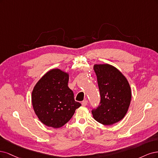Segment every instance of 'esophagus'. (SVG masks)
I'll return each instance as SVG.
<instances>
[{
  "label": "esophagus",
  "mask_w": 158,
  "mask_h": 158,
  "mask_svg": "<svg viewBox=\"0 0 158 158\" xmlns=\"http://www.w3.org/2000/svg\"><path fill=\"white\" fill-rule=\"evenodd\" d=\"M87 103H88V101L86 100H85L82 102V103H81V104H82L83 106H86V105H87Z\"/></svg>",
  "instance_id": "esophagus-1"
}]
</instances>
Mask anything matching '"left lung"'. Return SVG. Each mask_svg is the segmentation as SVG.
<instances>
[{
	"mask_svg": "<svg viewBox=\"0 0 158 158\" xmlns=\"http://www.w3.org/2000/svg\"><path fill=\"white\" fill-rule=\"evenodd\" d=\"M101 100L92 110L94 119L100 123L111 125L123 119L131 101L130 85L124 75L108 64H94Z\"/></svg>",
	"mask_w": 158,
	"mask_h": 158,
	"instance_id": "left-lung-1",
	"label": "left lung"
}]
</instances>
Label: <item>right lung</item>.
<instances>
[{"label": "right lung", "instance_id": "obj_1", "mask_svg": "<svg viewBox=\"0 0 158 158\" xmlns=\"http://www.w3.org/2000/svg\"><path fill=\"white\" fill-rule=\"evenodd\" d=\"M69 73L52 69L35 85L31 101L34 111L42 123L50 127H62L70 120L81 104L74 100L68 86Z\"/></svg>", "mask_w": 158, "mask_h": 158}]
</instances>
